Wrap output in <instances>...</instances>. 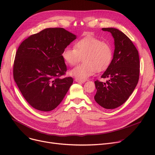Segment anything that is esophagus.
<instances>
[{
    "mask_svg": "<svg viewBox=\"0 0 155 155\" xmlns=\"http://www.w3.org/2000/svg\"><path fill=\"white\" fill-rule=\"evenodd\" d=\"M77 82H80V83H84L85 82V80H81V79H79V78H75V80Z\"/></svg>",
    "mask_w": 155,
    "mask_h": 155,
    "instance_id": "1",
    "label": "esophagus"
}]
</instances>
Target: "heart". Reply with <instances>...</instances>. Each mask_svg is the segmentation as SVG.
<instances>
[{
    "label": "heart",
    "mask_w": 155,
    "mask_h": 155,
    "mask_svg": "<svg viewBox=\"0 0 155 155\" xmlns=\"http://www.w3.org/2000/svg\"><path fill=\"white\" fill-rule=\"evenodd\" d=\"M113 49L107 43L93 36L78 40L74 48L66 47L62 51V58L70 66L77 64L83 58L84 63L73 68L70 74L77 78L85 80L97 72L107 70L113 59Z\"/></svg>",
    "instance_id": "heart-1"
}]
</instances>
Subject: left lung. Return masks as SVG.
<instances>
[{
    "label": "left lung",
    "instance_id": "left-lung-1",
    "mask_svg": "<svg viewBox=\"0 0 155 155\" xmlns=\"http://www.w3.org/2000/svg\"><path fill=\"white\" fill-rule=\"evenodd\" d=\"M114 39L115 50L109 67L101 76L106 82L95 81V101L105 109H115L123 104L132 94L140 77V58L136 48L123 32L117 29L102 28Z\"/></svg>",
    "mask_w": 155,
    "mask_h": 155
}]
</instances>
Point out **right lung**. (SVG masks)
Instances as JSON below:
<instances>
[{"instance_id":"add662e5","label":"right lung","mask_w":155,"mask_h":155,"mask_svg":"<svg viewBox=\"0 0 155 155\" xmlns=\"http://www.w3.org/2000/svg\"><path fill=\"white\" fill-rule=\"evenodd\" d=\"M76 36L61 28H46L24 40L16 52L13 77L24 98L32 107L55 109L73 80L61 78L67 69L62 51Z\"/></svg>"}]
</instances>
